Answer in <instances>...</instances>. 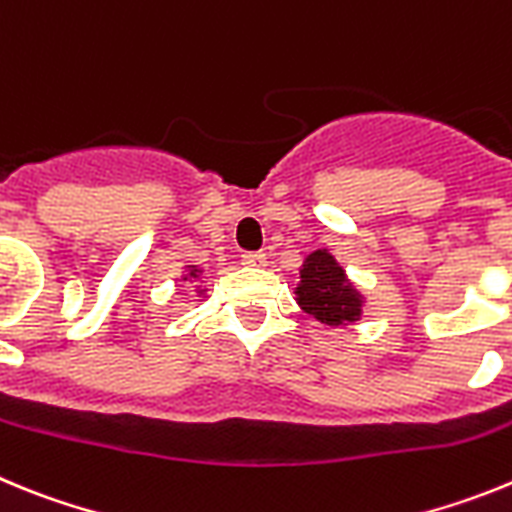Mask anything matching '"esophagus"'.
I'll use <instances>...</instances> for the list:
<instances>
[{
  "label": "esophagus",
  "mask_w": 512,
  "mask_h": 512,
  "mask_svg": "<svg viewBox=\"0 0 512 512\" xmlns=\"http://www.w3.org/2000/svg\"><path fill=\"white\" fill-rule=\"evenodd\" d=\"M243 264H246V266H256V269H264V266H266V253H261V251L243 253Z\"/></svg>",
  "instance_id": "34e87169"
}]
</instances>
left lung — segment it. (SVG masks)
I'll return each mask as SVG.
<instances>
[{"label":"left lung","mask_w":512,"mask_h":512,"mask_svg":"<svg viewBox=\"0 0 512 512\" xmlns=\"http://www.w3.org/2000/svg\"><path fill=\"white\" fill-rule=\"evenodd\" d=\"M295 295L302 310L325 325H346L361 318L364 297L348 282L338 261L325 248L305 259Z\"/></svg>","instance_id":"8db88e82"}]
</instances>
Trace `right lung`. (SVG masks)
<instances>
[{
  "mask_svg": "<svg viewBox=\"0 0 512 512\" xmlns=\"http://www.w3.org/2000/svg\"><path fill=\"white\" fill-rule=\"evenodd\" d=\"M197 274H200V269H194L192 266V269H189V277H197Z\"/></svg>",
  "mask_w": 512,
  "mask_h": 512,
  "instance_id": "right-lung-1",
  "label": "right lung"
}]
</instances>
